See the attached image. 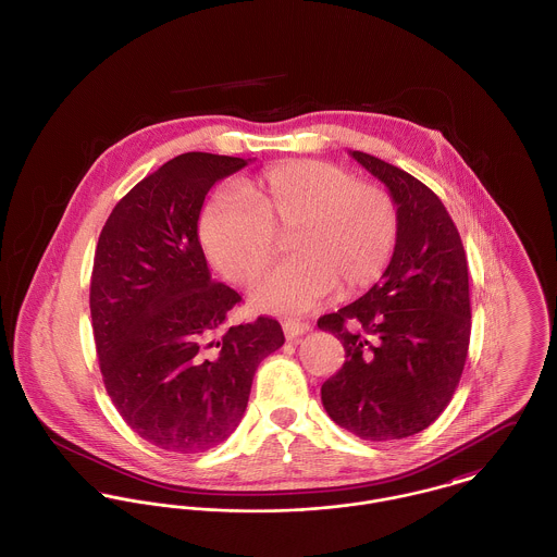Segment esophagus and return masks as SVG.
<instances>
[{
	"label": "esophagus",
	"instance_id": "obj_1",
	"mask_svg": "<svg viewBox=\"0 0 557 557\" xmlns=\"http://www.w3.org/2000/svg\"><path fill=\"white\" fill-rule=\"evenodd\" d=\"M308 330H310V323L300 321V319H285L283 321V332H285L287 338H298V336L306 334Z\"/></svg>",
	"mask_w": 557,
	"mask_h": 557
}]
</instances>
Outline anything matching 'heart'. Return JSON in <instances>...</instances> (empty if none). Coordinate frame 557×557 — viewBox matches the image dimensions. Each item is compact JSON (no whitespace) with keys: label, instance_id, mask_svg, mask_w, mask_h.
Returning <instances> with one entry per match:
<instances>
[{"label":"heart","instance_id":"obj_1","mask_svg":"<svg viewBox=\"0 0 557 557\" xmlns=\"http://www.w3.org/2000/svg\"><path fill=\"white\" fill-rule=\"evenodd\" d=\"M243 196L221 191L206 203L200 238L210 261L234 283H251L278 251L287 261L255 283L251 302L300 312L336 285L355 294L387 270L398 240V206L376 183H361L327 161H285L263 170Z\"/></svg>","mask_w":557,"mask_h":557}]
</instances>
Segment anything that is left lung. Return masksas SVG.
<instances>
[{"instance_id":"obj_1","label":"left lung","mask_w":557,"mask_h":557,"mask_svg":"<svg viewBox=\"0 0 557 557\" xmlns=\"http://www.w3.org/2000/svg\"><path fill=\"white\" fill-rule=\"evenodd\" d=\"M351 157L385 183L400 225L381 281L317 321L347 357L321 385V403L363 441H398L432 425L461 379L470 343L468 261L454 219L430 187L368 152Z\"/></svg>"}]
</instances>
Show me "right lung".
Masks as SVG:
<instances>
[{"label":"right lung","mask_w":557,"mask_h":557,"mask_svg":"<svg viewBox=\"0 0 557 557\" xmlns=\"http://www.w3.org/2000/svg\"><path fill=\"white\" fill-rule=\"evenodd\" d=\"M240 157L183 152L116 203L91 274V323L106 392L154 447L200 454L240 423L259 361L283 347L281 323L227 327L238 292L210 278L198 219Z\"/></svg>","instance_id":"1"}]
</instances>
